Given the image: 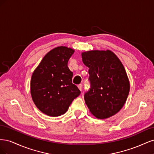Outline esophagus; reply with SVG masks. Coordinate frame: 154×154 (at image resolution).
Instances as JSON below:
<instances>
[{
    "mask_svg": "<svg viewBox=\"0 0 154 154\" xmlns=\"http://www.w3.org/2000/svg\"><path fill=\"white\" fill-rule=\"evenodd\" d=\"M78 87L79 89H80L81 91H82V84L78 85Z\"/></svg>",
    "mask_w": 154,
    "mask_h": 154,
    "instance_id": "obj_1",
    "label": "esophagus"
}]
</instances>
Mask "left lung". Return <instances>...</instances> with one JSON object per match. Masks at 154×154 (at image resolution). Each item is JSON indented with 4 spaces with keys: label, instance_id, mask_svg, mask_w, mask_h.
<instances>
[{
    "label": "left lung",
    "instance_id": "obj_1",
    "mask_svg": "<svg viewBox=\"0 0 154 154\" xmlns=\"http://www.w3.org/2000/svg\"><path fill=\"white\" fill-rule=\"evenodd\" d=\"M82 61L89 68L91 88L84 95L91 114L98 119L111 117L122 109L130 91L127 72L113 52L94 50L82 53Z\"/></svg>",
    "mask_w": 154,
    "mask_h": 154
}]
</instances>
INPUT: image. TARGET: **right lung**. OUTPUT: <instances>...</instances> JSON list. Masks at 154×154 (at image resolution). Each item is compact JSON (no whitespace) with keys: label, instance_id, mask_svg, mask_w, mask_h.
<instances>
[{"label":"right lung","instance_id":"right-lung-1","mask_svg":"<svg viewBox=\"0 0 154 154\" xmlns=\"http://www.w3.org/2000/svg\"><path fill=\"white\" fill-rule=\"evenodd\" d=\"M74 50L60 46L42 60L31 80L32 101L42 112L57 117L65 114L80 91L72 83V72L67 63Z\"/></svg>","mask_w":154,"mask_h":154}]
</instances>
